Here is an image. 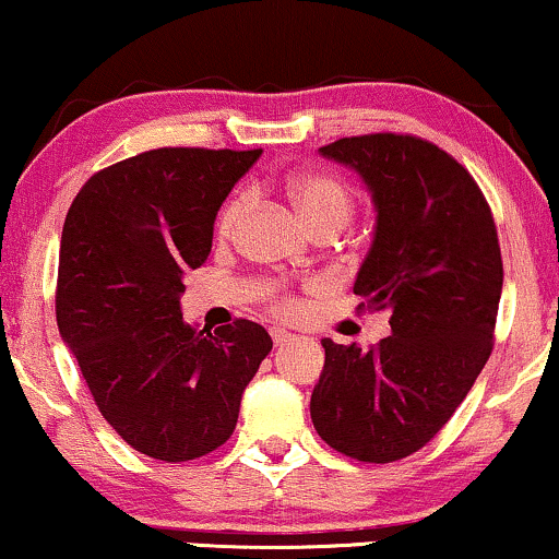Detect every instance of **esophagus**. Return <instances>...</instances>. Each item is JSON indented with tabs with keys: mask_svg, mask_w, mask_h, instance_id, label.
<instances>
[{
	"mask_svg": "<svg viewBox=\"0 0 559 559\" xmlns=\"http://www.w3.org/2000/svg\"><path fill=\"white\" fill-rule=\"evenodd\" d=\"M290 332H285V329H272V342L274 347H282L285 342H290Z\"/></svg>",
	"mask_w": 559,
	"mask_h": 559,
	"instance_id": "esophagus-1",
	"label": "esophagus"
}]
</instances>
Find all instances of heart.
<instances>
[{
	"label": "heart",
	"mask_w": 559,
	"mask_h": 559,
	"mask_svg": "<svg viewBox=\"0 0 559 559\" xmlns=\"http://www.w3.org/2000/svg\"><path fill=\"white\" fill-rule=\"evenodd\" d=\"M285 189L290 202L295 204V210L300 212V217L306 219L316 233L342 230V227L349 223V217H353V194H349V189L340 181V178L329 174H298L287 181ZM248 210H251V194H248V191H236V194L227 199L217 215V238H233V233H236L240 223L246 219ZM311 285L323 287V282L316 280ZM266 293L274 313L285 316V319L298 313V298L287 293L280 282H269Z\"/></svg>",
	"instance_id": "b5f03b06"
}]
</instances>
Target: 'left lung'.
<instances>
[{
    "label": "left lung",
    "instance_id": "8db88e82",
    "mask_svg": "<svg viewBox=\"0 0 559 559\" xmlns=\"http://www.w3.org/2000/svg\"><path fill=\"white\" fill-rule=\"evenodd\" d=\"M323 157L355 168L376 233L355 280L357 311H389L376 347L323 340L316 432L344 456L389 464L436 438L492 353L502 259L490 204L469 170L412 134L344 136Z\"/></svg>",
    "mask_w": 559,
    "mask_h": 559
}]
</instances>
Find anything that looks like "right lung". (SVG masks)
Here are the masks:
<instances>
[{"label": "right lung", "mask_w": 559, "mask_h": 559, "mask_svg": "<svg viewBox=\"0 0 559 559\" xmlns=\"http://www.w3.org/2000/svg\"><path fill=\"white\" fill-rule=\"evenodd\" d=\"M259 155L150 150L90 176L67 212L59 334L106 423L150 459L178 464L223 445L272 349L253 321L199 332L181 313L183 274L210 257L217 210Z\"/></svg>", "instance_id": "obj_1"}]
</instances>
